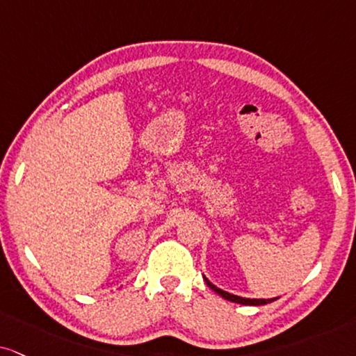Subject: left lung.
<instances>
[{"label":"left lung","mask_w":356,"mask_h":356,"mask_svg":"<svg viewBox=\"0 0 356 356\" xmlns=\"http://www.w3.org/2000/svg\"><path fill=\"white\" fill-rule=\"evenodd\" d=\"M204 277V282L208 284L209 289H213L214 292L219 293V296L222 297V299L229 300V302H236V304H243V305H266V304H270V302L277 300L279 297H274V299H245V297H241V296H234V293H229L226 291H222V289H219L214 285L213 282H209V279L206 277V275H203Z\"/></svg>","instance_id":"obj_1"}]
</instances>
